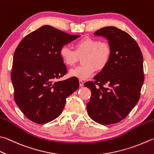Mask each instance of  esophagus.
Here are the masks:
<instances>
[{"instance_id":"esophagus-1","label":"esophagus","mask_w":154,"mask_h":154,"mask_svg":"<svg viewBox=\"0 0 154 154\" xmlns=\"http://www.w3.org/2000/svg\"><path fill=\"white\" fill-rule=\"evenodd\" d=\"M79 84H80V86H84V82L82 80H79Z\"/></svg>"}]
</instances>
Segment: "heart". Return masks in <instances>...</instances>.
I'll use <instances>...</instances> for the list:
<instances>
[{
    "mask_svg": "<svg viewBox=\"0 0 154 154\" xmlns=\"http://www.w3.org/2000/svg\"><path fill=\"white\" fill-rule=\"evenodd\" d=\"M59 54L63 63L69 67L77 62L78 57H82L81 62L83 65L70 69L69 76L87 80L93 76L95 69L101 70L106 67L111 58V49L100 40L85 37L76 43L75 50L64 45L60 48Z\"/></svg>",
    "mask_w": 154,
    "mask_h": 154,
    "instance_id": "b5f03b06",
    "label": "heart"
}]
</instances>
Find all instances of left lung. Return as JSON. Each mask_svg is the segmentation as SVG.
I'll use <instances>...</instances> for the list:
<instances>
[{"label": "left lung", "instance_id": "1", "mask_svg": "<svg viewBox=\"0 0 154 154\" xmlns=\"http://www.w3.org/2000/svg\"><path fill=\"white\" fill-rule=\"evenodd\" d=\"M94 35L108 40L111 56L94 82L85 84L92 92L86 109L92 120L106 125L125 118L140 99L144 81L143 55L134 39L117 27L101 28Z\"/></svg>", "mask_w": 154, "mask_h": 154}]
</instances>
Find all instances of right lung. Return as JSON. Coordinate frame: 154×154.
I'll return each mask as SVG.
<instances>
[{
  "label": "right lung",
  "instance_id": "obj_1",
  "mask_svg": "<svg viewBox=\"0 0 154 154\" xmlns=\"http://www.w3.org/2000/svg\"><path fill=\"white\" fill-rule=\"evenodd\" d=\"M79 37L43 25L17 46L11 71L14 100L33 122L44 124L58 117L66 98L79 87L74 77L56 82L67 73L60 56V48Z\"/></svg>",
  "mask_w": 154,
  "mask_h": 154
}]
</instances>
